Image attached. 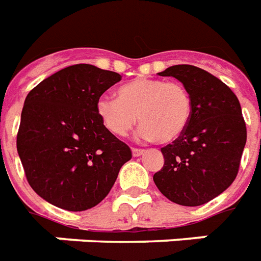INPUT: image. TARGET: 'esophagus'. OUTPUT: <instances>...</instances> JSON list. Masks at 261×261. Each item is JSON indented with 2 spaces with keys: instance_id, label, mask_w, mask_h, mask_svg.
Instances as JSON below:
<instances>
[{
  "instance_id": "esophagus-1",
  "label": "esophagus",
  "mask_w": 261,
  "mask_h": 261,
  "mask_svg": "<svg viewBox=\"0 0 261 261\" xmlns=\"http://www.w3.org/2000/svg\"><path fill=\"white\" fill-rule=\"evenodd\" d=\"M144 154V150L142 148H132V155L133 156H140Z\"/></svg>"
}]
</instances>
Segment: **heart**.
<instances>
[{
  "label": "heart",
  "mask_w": 261,
  "mask_h": 261,
  "mask_svg": "<svg viewBox=\"0 0 261 261\" xmlns=\"http://www.w3.org/2000/svg\"><path fill=\"white\" fill-rule=\"evenodd\" d=\"M118 99L101 96L96 114L114 136H126L139 121L138 136L144 140L170 143L186 130L193 111L187 88L180 82L164 80H135L119 86Z\"/></svg>",
  "instance_id": "heart-1"
}]
</instances>
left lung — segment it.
<instances>
[{
    "label": "left lung",
    "instance_id": "8db88e82",
    "mask_svg": "<svg viewBox=\"0 0 261 261\" xmlns=\"http://www.w3.org/2000/svg\"><path fill=\"white\" fill-rule=\"evenodd\" d=\"M158 74L187 88L193 111L181 136L161 148L165 162L152 179L172 202L199 206L226 191L237 177L246 143L240 100L224 82L191 64Z\"/></svg>",
    "mask_w": 261,
    "mask_h": 261
}]
</instances>
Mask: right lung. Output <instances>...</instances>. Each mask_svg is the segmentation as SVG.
I'll return each instance as SVG.
<instances>
[{
    "instance_id": "obj_1",
    "label": "right lung",
    "mask_w": 261,
    "mask_h": 261,
    "mask_svg": "<svg viewBox=\"0 0 261 261\" xmlns=\"http://www.w3.org/2000/svg\"><path fill=\"white\" fill-rule=\"evenodd\" d=\"M118 81V72L74 64L27 95L17 154L31 189L46 202L71 212L96 206L132 158L96 114L97 99Z\"/></svg>"
}]
</instances>
